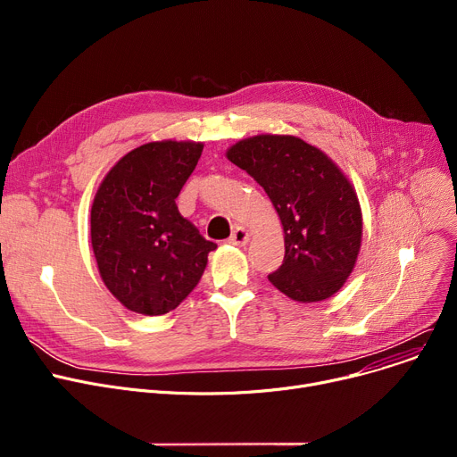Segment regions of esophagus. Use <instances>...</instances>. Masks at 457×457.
<instances>
[{"label":"esophagus","instance_id":"esophagus-1","mask_svg":"<svg viewBox=\"0 0 457 457\" xmlns=\"http://www.w3.org/2000/svg\"><path fill=\"white\" fill-rule=\"evenodd\" d=\"M248 241H250V235H248L246 228H243V226H237L229 237V243L237 245V246H245Z\"/></svg>","mask_w":457,"mask_h":457}]
</instances>
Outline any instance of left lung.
<instances>
[{
	"mask_svg": "<svg viewBox=\"0 0 457 457\" xmlns=\"http://www.w3.org/2000/svg\"><path fill=\"white\" fill-rule=\"evenodd\" d=\"M270 198L285 233L283 265L270 283L295 302H322L352 274L363 214L355 188L322 150L293 135H255L228 148Z\"/></svg>",
	"mask_w": 457,
	"mask_h": 457,
	"instance_id": "obj_1",
	"label": "left lung"
}]
</instances>
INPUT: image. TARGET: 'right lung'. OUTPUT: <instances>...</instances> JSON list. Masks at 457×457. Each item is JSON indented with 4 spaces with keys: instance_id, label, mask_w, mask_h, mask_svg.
<instances>
[{
    "instance_id": "add662e5",
    "label": "right lung",
    "mask_w": 457,
    "mask_h": 457,
    "mask_svg": "<svg viewBox=\"0 0 457 457\" xmlns=\"http://www.w3.org/2000/svg\"><path fill=\"white\" fill-rule=\"evenodd\" d=\"M202 150L195 140L142 144L111 168L96 192L94 257L111 295L133 313H170L198 285L216 248L176 205Z\"/></svg>"
}]
</instances>
